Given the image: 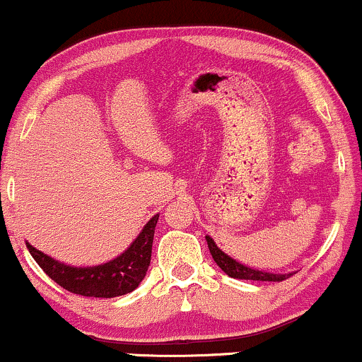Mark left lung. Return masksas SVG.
I'll use <instances>...</instances> for the list:
<instances>
[{
  "label": "left lung",
  "mask_w": 362,
  "mask_h": 362,
  "mask_svg": "<svg viewBox=\"0 0 362 362\" xmlns=\"http://www.w3.org/2000/svg\"><path fill=\"white\" fill-rule=\"evenodd\" d=\"M206 242L207 247H209L211 255L216 264L221 267L223 272H226L228 276L233 277V279H245V281H272V282H279L288 279V277L293 276L294 272H288V274H274V272H267V271H260V269H253L248 267V265H243L242 262L235 260L233 257H230L228 253H224L221 248L216 245V242L211 238L209 235H206Z\"/></svg>",
  "instance_id": "left-lung-1"
}]
</instances>
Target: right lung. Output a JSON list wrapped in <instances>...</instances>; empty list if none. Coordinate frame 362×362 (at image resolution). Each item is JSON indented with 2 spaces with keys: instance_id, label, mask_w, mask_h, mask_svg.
Here are the masks:
<instances>
[{
  "instance_id": "obj_1",
  "label": "right lung",
  "mask_w": 362,
  "mask_h": 362,
  "mask_svg": "<svg viewBox=\"0 0 362 362\" xmlns=\"http://www.w3.org/2000/svg\"><path fill=\"white\" fill-rule=\"evenodd\" d=\"M158 218L160 214L153 216L136 236L134 242L120 255L105 264L90 265V267H74L64 264L49 257L47 253L37 250L34 245L25 243L40 269L69 293L90 298L124 296L138 288L146 276L151 262L153 236H155Z\"/></svg>"
}]
</instances>
